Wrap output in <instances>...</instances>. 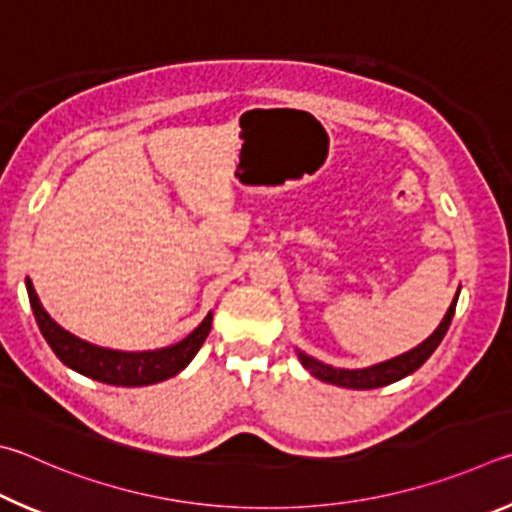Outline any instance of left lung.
<instances>
[{"label":"left lung","instance_id":"1","mask_svg":"<svg viewBox=\"0 0 512 512\" xmlns=\"http://www.w3.org/2000/svg\"><path fill=\"white\" fill-rule=\"evenodd\" d=\"M459 292H461V288H459ZM459 292H456L452 306L447 308L443 321H441V324H438V328L434 330V333L429 335L423 344H418L416 348H411V351L402 353L398 357H393V360L373 364V366H366V369H333V366H328L324 362L315 360V357H310L306 353L297 351L299 360H301V364L306 366V369L312 375H315L317 380L328 382V384H337V387H344V389H378V387H387V384L407 378V375H411L416 369H420V366H423L429 360V355L436 351L438 344L443 342L447 328H450V324H452V317H454V310H456V301H459Z\"/></svg>","mask_w":512,"mask_h":512}]
</instances>
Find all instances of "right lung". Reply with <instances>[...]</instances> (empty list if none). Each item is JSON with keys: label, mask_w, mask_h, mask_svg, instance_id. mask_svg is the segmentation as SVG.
I'll return each instance as SVG.
<instances>
[{"label": "right lung", "mask_w": 512, "mask_h": 512, "mask_svg": "<svg viewBox=\"0 0 512 512\" xmlns=\"http://www.w3.org/2000/svg\"><path fill=\"white\" fill-rule=\"evenodd\" d=\"M26 292H29V301L35 321L40 326V333L47 339L51 351L58 355V360L76 373H83L87 378L103 384H114V387H148V384L173 378V375L186 369L188 362L200 351L213 321V315L209 312L191 335L173 346L159 348V351H112V348L89 344L85 339L71 335L69 330L58 326L49 317V312L42 308L31 279H26Z\"/></svg>", "instance_id": "add662e5"}]
</instances>
